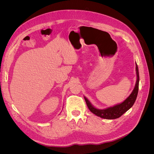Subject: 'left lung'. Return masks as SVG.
I'll return each instance as SVG.
<instances>
[{"label":"left lung","mask_w":154,"mask_h":154,"mask_svg":"<svg viewBox=\"0 0 154 154\" xmlns=\"http://www.w3.org/2000/svg\"><path fill=\"white\" fill-rule=\"evenodd\" d=\"M136 74H137V82L135 86L132 94L129 95L128 97L124 100L122 103L116 105V106L107 108L103 110H99L93 107L90 102L88 101L85 97H84L87 106L94 114L97 116H99L103 119H116L122 116L125 112H126L128 109H130L135 102L137 99V94L139 91V74L138 66L136 63Z\"/></svg>","instance_id":"obj_1"}]
</instances>
